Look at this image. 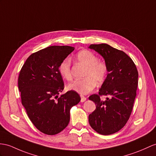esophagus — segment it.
<instances>
[{
	"mask_svg": "<svg viewBox=\"0 0 156 156\" xmlns=\"http://www.w3.org/2000/svg\"><path fill=\"white\" fill-rule=\"evenodd\" d=\"M87 99V98L85 97H84L83 95H81V102H84Z\"/></svg>",
	"mask_w": 156,
	"mask_h": 156,
	"instance_id": "esophagus-1",
	"label": "esophagus"
}]
</instances>
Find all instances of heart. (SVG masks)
Returning a JSON list of instances; mask_svg holds the SVG:
<instances>
[{"instance_id":"heart-1","label":"heart","mask_w":156,"mask_h":156,"mask_svg":"<svg viewBox=\"0 0 156 156\" xmlns=\"http://www.w3.org/2000/svg\"><path fill=\"white\" fill-rule=\"evenodd\" d=\"M76 59L86 66L85 78L74 81L68 85V89L79 94H86L91 92L98 84H102L107 78L108 68L106 63L99 61L98 57L89 50L83 49L76 55ZM59 72L61 76L67 81L72 79L71 73V60L66 58L60 63Z\"/></svg>"}]
</instances>
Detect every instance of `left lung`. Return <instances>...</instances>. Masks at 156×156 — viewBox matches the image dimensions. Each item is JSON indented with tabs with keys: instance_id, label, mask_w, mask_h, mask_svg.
<instances>
[{
	"instance_id": "1",
	"label": "left lung",
	"mask_w": 156,
	"mask_h": 156,
	"mask_svg": "<svg viewBox=\"0 0 156 156\" xmlns=\"http://www.w3.org/2000/svg\"><path fill=\"white\" fill-rule=\"evenodd\" d=\"M89 48L104 58L108 68L98 94L89 97L96 104V109L89 116V122L98 134H112L125 126L131 115L138 83V70L126 54L107 44H91ZM101 95L109 97L102 101Z\"/></svg>"
}]
</instances>
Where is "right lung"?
<instances>
[{
    "mask_svg": "<svg viewBox=\"0 0 156 156\" xmlns=\"http://www.w3.org/2000/svg\"><path fill=\"white\" fill-rule=\"evenodd\" d=\"M74 49L59 45L41 49L28 57L19 74L22 104L33 124L44 134L55 135L65 129L71 108L81 101L73 90L59 95L64 83L59 66Z\"/></svg>",
    "mask_w": 156,
    "mask_h": 156,
    "instance_id": "1",
    "label": "right lung"
}]
</instances>
